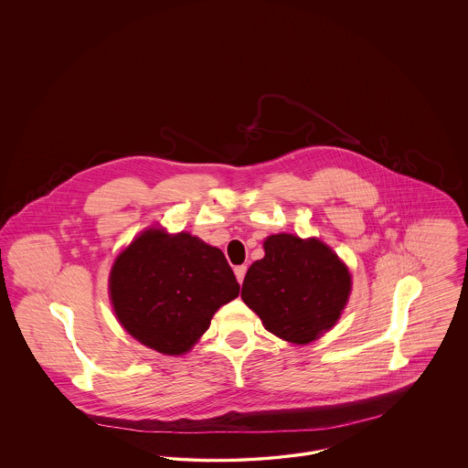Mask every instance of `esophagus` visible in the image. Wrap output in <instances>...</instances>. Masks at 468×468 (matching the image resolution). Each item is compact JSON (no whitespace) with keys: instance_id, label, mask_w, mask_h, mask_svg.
Listing matches in <instances>:
<instances>
[{"instance_id":"obj_1","label":"esophagus","mask_w":468,"mask_h":468,"mask_svg":"<svg viewBox=\"0 0 468 468\" xmlns=\"http://www.w3.org/2000/svg\"><path fill=\"white\" fill-rule=\"evenodd\" d=\"M245 271H247V267H245V265L235 267V275H237V281H239L240 284L244 282Z\"/></svg>"}]
</instances>
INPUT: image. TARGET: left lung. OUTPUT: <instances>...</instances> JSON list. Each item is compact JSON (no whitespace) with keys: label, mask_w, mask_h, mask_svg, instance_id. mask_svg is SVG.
<instances>
[{"label":"left lung","mask_w":468,"mask_h":468,"mask_svg":"<svg viewBox=\"0 0 468 468\" xmlns=\"http://www.w3.org/2000/svg\"><path fill=\"white\" fill-rule=\"evenodd\" d=\"M265 258L247 270L242 300L270 334L292 344H309L328 332L349 292L347 267L317 239L279 233L265 240Z\"/></svg>","instance_id":"obj_1"}]
</instances>
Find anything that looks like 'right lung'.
<instances>
[{
  "mask_svg": "<svg viewBox=\"0 0 468 468\" xmlns=\"http://www.w3.org/2000/svg\"><path fill=\"white\" fill-rule=\"evenodd\" d=\"M239 291L223 250L184 231H144L111 271L119 323L144 346L172 356L187 353Z\"/></svg>",
  "mask_w": 468,
  "mask_h": 468,
  "instance_id": "add662e5",
  "label": "right lung"
}]
</instances>
